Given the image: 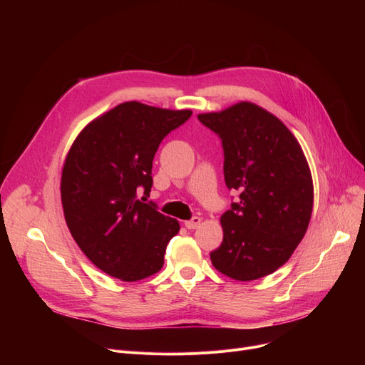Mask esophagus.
<instances>
[{
	"label": "esophagus",
	"mask_w": 365,
	"mask_h": 365,
	"mask_svg": "<svg viewBox=\"0 0 365 365\" xmlns=\"http://www.w3.org/2000/svg\"><path fill=\"white\" fill-rule=\"evenodd\" d=\"M200 225H201V217H198V216H195V217H192L190 220L185 222V226L187 229H197Z\"/></svg>",
	"instance_id": "1"
}]
</instances>
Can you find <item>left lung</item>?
Returning <instances> with one entry per match:
<instances>
[{"mask_svg":"<svg viewBox=\"0 0 365 365\" xmlns=\"http://www.w3.org/2000/svg\"><path fill=\"white\" fill-rule=\"evenodd\" d=\"M198 120L219 134L226 186L240 190V202L220 217L223 241L210 259L237 281L269 275L292 257L309 226L314 183L303 149L281 120L252 102Z\"/></svg>","mask_w":365,"mask_h":365,"instance_id":"8db88e82","label":"left lung"}]
</instances>
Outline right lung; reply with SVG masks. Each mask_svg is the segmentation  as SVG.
Wrapping results in <instances>:
<instances>
[{
	"label": "right lung",
	"instance_id": "1",
	"mask_svg": "<svg viewBox=\"0 0 365 365\" xmlns=\"http://www.w3.org/2000/svg\"><path fill=\"white\" fill-rule=\"evenodd\" d=\"M190 109L124 102L90 121L73 140L61 179L63 215L83 253L125 282L157 274L179 222L138 200L152 187V161L161 140Z\"/></svg>",
	"mask_w": 365,
	"mask_h": 365
}]
</instances>
